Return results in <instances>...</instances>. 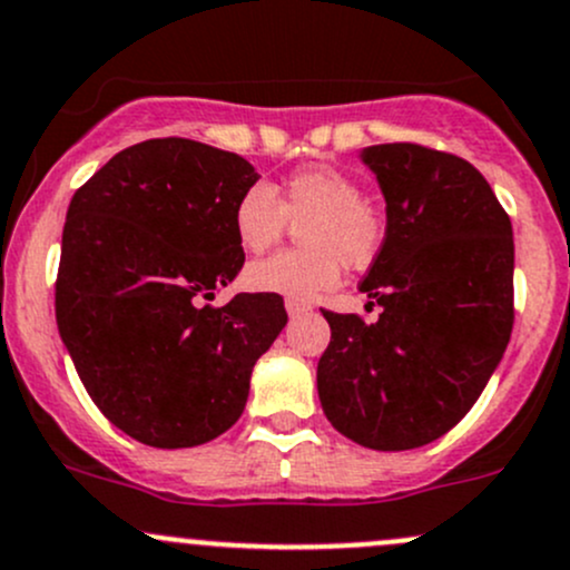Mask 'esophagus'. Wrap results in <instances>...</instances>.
<instances>
[{
  "label": "esophagus",
  "mask_w": 570,
  "mask_h": 570,
  "mask_svg": "<svg viewBox=\"0 0 570 570\" xmlns=\"http://www.w3.org/2000/svg\"><path fill=\"white\" fill-rule=\"evenodd\" d=\"M286 311H289V316H301L305 311H311V303L297 301V297H286Z\"/></svg>",
  "instance_id": "34e87169"
}]
</instances>
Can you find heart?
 Segmentation results:
<instances>
[{
    "mask_svg": "<svg viewBox=\"0 0 570 570\" xmlns=\"http://www.w3.org/2000/svg\"><path fill=\"white\" fill-rule=\"evenodd\" d=\"M237 243L248 254L273 248L301 226L303 248L267 256L245 269V284L267 295L316 301L338 286L341 269L368 267L387 237V215L363 185L333 166H305L269 190L250 185L232 213Z\"/></svg>",
    "mask_w": 570,
    "mask_h": 570,
    "instance_id": "1",
    "label": "heart"
}]
</instances>
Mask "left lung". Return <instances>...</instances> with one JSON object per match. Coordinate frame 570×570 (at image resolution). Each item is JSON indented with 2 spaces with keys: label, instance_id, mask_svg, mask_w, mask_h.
I'll use <instances>...</instances> for the list:
<instances>
[{
  "label": "left lung",
  "instance_id": "8db88e82",
  "mask_svg": "<svg viewBox=\"0 0 570 570\" xmlns=\"http://www.w3.org/2000/svg\"><path fill=\"white\" fill-rule=\"evenodd\" d=\"M387 205V237L361 292L376 322L325 311L322 410L374 451L451 431L487 387L513 331V232L487 177L412 141L363 149Z\"/></svg>",
  "mask_w": 570,
  "mask_h": 570
}]
</instances>
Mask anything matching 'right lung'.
Listing matches in <instances>:
<instances>
[{
    "label": "right lung",
    "instance_id": "right-lung-1",
    "mask_svg": "<svg viewBox=\"0 0 570 570\" xmlns=\"http://www.w3.org/2000/svg\"><path fill=\"white\" fill-rule=\"evenodd\" d=\"M256 179L239 155L169 136L117 153L70 199L59 335L89 399L144 445H205L235 426L284 331L281 295L202 303L243 267L232 213Z\"/></svg>",
    "mask_w": 570,
    "mask_h": 570
}]
</instances>
